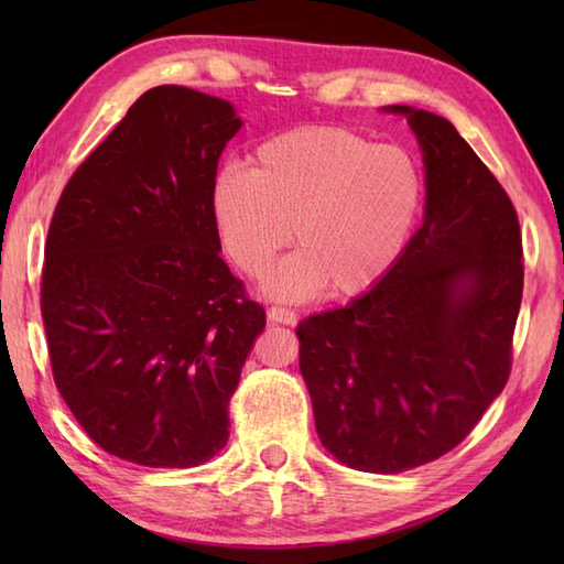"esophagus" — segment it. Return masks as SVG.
Masks as SVG:
<instances>
[{
	"label": "esophagus",
	"instance_id": "obj_1",
	"mask_svg": "<svg viewBox=\"0 0 564 564\" xmlns=\"http://www.w3.org/2000/svg\"><path fill=\"white\" fill-rule=\"evenodd\" d=\"M267 315H269L271 322H279V325H295V319H297L295 310L283 307V305H271L267 310Z\"/></svg>",
	"mask_w": 564,
	"mask_h": 564
}]
</instances>
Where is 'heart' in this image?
I'll return each mask as SVG.
<instances>
[{
	"instance_id": "b5f03b06",
	"label": "heart",
	"mask_w": 564,
	"mask_h": 564,
	"mask_svg": "<svg viewBox=\"0 0 564 564\" xmlns=\"http://www.w3.org/2000/svg\"><path fill=\"white\" fill-rule=\"evenodd\" d=\"M254 170L225 164L210 213L225 254L261 275L275 251L303 245L267 279L271 295L303 301L332 289L358 295L398 267L422 218L424 166L412 150L354 128H297L263 140Z\"/></svg>"
}]
</instances>
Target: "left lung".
<instances>
[{
	"instance_id": "obj_1",
	"label": "left lung",
	"mask_w": 564,
	"mask_h": 564,
	"mask_svg": "<svg viewBox=\"0 0 564 564\" xmlns=\"http://www.w3.org/2000/svg\"><path fill=\"white\" fill-rule=\"evenodd\" d=\"M404 113L426 166V213L404 257L346 307L297 325L322 446L364 473L453 451L505 390L523 293L519 215L446 118Z\"/></svg>"
}]
</instances>
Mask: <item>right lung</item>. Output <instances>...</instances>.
Instances as JSON below:
<instances>
[{
	"label": "right lung",
	"instance_id": "obj_1",
	"mask_svg": "<svg viewBox=\"0 0 564 564\" xmlns=\"http://www.w3.org/2000/svg\"><path fill=\"white\" fill-rule=\"evenodd\" d=\"M242 121L176 84L142 94L69 176L41 315L53 380L87 436L145 467L225 448L230 398L267 313L220 259L210 184Z\"/></svg>",
	"mask_w": 564,
	"mask_h": 564
}]
</instances>
